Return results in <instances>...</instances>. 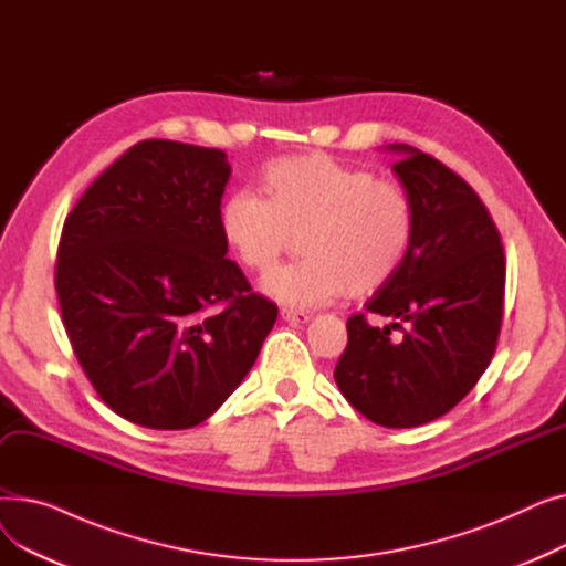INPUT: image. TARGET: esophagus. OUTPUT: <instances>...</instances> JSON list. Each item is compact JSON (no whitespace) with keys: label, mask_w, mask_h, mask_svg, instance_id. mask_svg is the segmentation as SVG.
I'll use <instances>...</instances> for the list:
<instances>
[{"label":"esophagus","mask_w":566,"mask_h":566,"mask_svg":"<svg viewBox=\"0 0 566 566\" xmlns=\"http://www.w3.org/2000/svg\"><path fill=\"white\" fill-rule=\"evenodd\" d=\"M282 318L286 321V323H307L310 321V314L307 312H298V310H289V307H282Z\"/></svg>","instance_id":"obj_1"}]
</instances>
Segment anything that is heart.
<instances>
[{
    "label": "heart",
    "mask_w": 566,
    "mask_h": 566,
    "mask_svg": "<svg viewBox=\"0 0 566 566\" xmlns=\"http://www.w3.org/2000/svg\"><path fill=\"white\" fill-rule=\"evenodd\" d=\"M265 199L241 190L220 211L227 245L268 275L301 235L303 261L265 280L284 305L316 307L346 293L369 295L401 268L415 235L410 192L390 178L325 154L282 158L263 171Z\"/></svg>",
    "instance_id": "1"
}]
</instances>
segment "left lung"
<instances>
[{
  "label": "left lung",
  "instance_id": "obj_1",
  "mask_svg": "<svg viewBox=\"0 0 566 566\" xmlns=\"http://www.w3.org/2000/svg\"><path fill=\"white\" fill-rule=\"evenodd\" d=\"M390 148L403 156L392 169L412 197L415 235L397 275L365 307L397 321L374 328L353 314L335 380L367 420L408 429L450 412L486 371L507 265L480 195L433 156L408 144ZM392 329L405 337L392 340Z\"/></svg>",
  "mask_w": 566,
  "mask_h": 566
}]
</instances>
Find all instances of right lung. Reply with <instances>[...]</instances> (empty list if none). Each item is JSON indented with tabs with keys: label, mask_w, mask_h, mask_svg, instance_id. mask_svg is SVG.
Here are the masks:
<instances>
[{
	"label": "right lung",
	"mask_w": 566,
	"mask_h": 566,
	"mask_svg": "<svg viewBox=\"0 0 566 566\" xmlns=\"http://www.w3.org/2000/svg\"><path fill=\"white\" fill-rule=\"evenodd\" d=\"M220 148L144 139L86 188L59 238L54 289L75 358L124 420L190 429L252 369L277 305L231 259Z\"/></svg>",
	"instance_id": "right-lung-1"
}]
</instances>
